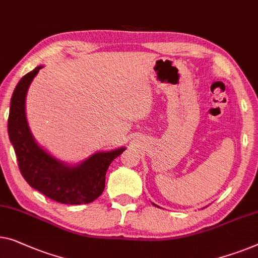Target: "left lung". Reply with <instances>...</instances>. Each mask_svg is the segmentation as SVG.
Segmentation results:
<instances>
[{"instance_id": "8db88e82", "label": "left lung", "mask_w": 258, "mask_h": 258, "mask_svg": "<svg viewBox=\"0 0 258 258\" xmlns=\"http://www.w3.org/2000/svg\"><path fill=\"white\" fill-rule=\"evenodd\" d=\"M155 205V204H154ZM155 206H157V205H155ZM157 207H158V206H157Z\"/></svg>"}]
</instances>
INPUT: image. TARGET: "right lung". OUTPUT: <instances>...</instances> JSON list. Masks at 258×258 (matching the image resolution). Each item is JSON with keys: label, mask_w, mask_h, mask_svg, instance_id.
I'll return each instance as SVG.
<instances>
[{"label": "right lung", "mask_w": 258, "mask_h": 258, "mask_svg": "<svg viewBox=\"0 0 258 258\" xmlns=\"http://www.w3.org/2000/svg\"><path fill=\"white\" fill-rule=\"evenodd\" d=\"M42 67L25 74L11 96L8 134L18 167L28 184L50 199L66 205L89 204L102 194L108 167L125 148L95 152L81 163L69 165L39 147L29 128L25 99L30 84Z\"/></svg>", "instance_id": "right-lung-1"}]
</instances>
